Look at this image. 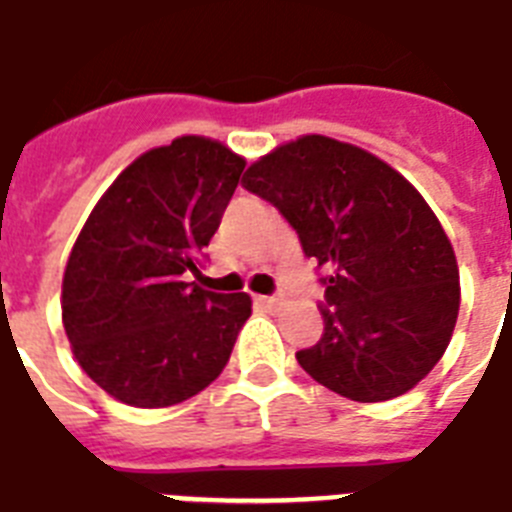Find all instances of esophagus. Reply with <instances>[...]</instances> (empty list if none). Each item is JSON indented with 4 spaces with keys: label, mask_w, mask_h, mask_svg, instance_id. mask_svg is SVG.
<instances>
[{
    "label": "esophagus",
    "mask_w": 512,
    "mask_h": 512,
    "mask_svg": "<svg viewBox=\"0 0 512 512\" xmlns=\"http://www.w3.org/2000/svg\"><path fill=\"white\" fill-rule=\"evenodd\" d=\"M257 302L263 307H276L278 305V297H257Z\"/></svg>",
    "instance_id": "obj_1"
}]
</instances>
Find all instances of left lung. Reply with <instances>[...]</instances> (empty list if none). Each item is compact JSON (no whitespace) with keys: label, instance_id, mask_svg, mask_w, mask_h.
Returning <instances> with one entry per match:
<instances>
[{"label":"left lung","instance_id":"1","mask_svg":"<svg viewBox=\"0 0 512 512\" xmlns=\"http://www.w3.org/2000/svg\"><path fill=\"white\" fill-rule=\"evenodd\" d=\"M323 268V336L297 363L331 392L384 402L442 360L460 310L455 249L392 165L321 134L286 141L244 173Z\"/></svg>","mask_w":512,"mask_h":512}]
</instances>
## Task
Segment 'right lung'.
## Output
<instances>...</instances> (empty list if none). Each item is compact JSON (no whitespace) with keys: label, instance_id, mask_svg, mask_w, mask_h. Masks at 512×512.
<instances>
[{"label":"right lung","instance_id":"add662e5","mask_svg":"<svg viewBox=\"0 0 512 512\" xmlns=\"http://www.w3.org/2000/svg\"><path fill=\"white\" fill-rule=\"evenodd\" d=\"M244 165L220 141L178 136L136 157L83 223L62 276V326L78 365L115 400L178 405L226 368L252 299L189 276Z\"/></svg>","mask_w":512,"mask_h":512}]
</instances>
